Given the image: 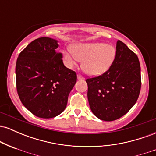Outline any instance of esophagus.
Wrapping results in <instances>:
<instances>
[{
	"label": "esophagus",
	"mask_w": 156,
	"mask_h": 156,
	"mask_svg": "<svg viewBox=\"0 0 156 156\" xmlns=\"http://www.w3.org/2000/svg\"><path fill=\"white\" fill-rule=\"evenodd\" d=\"M77 78H78V80H82V79H84V78L82 76H80V75H77Z\"/></svg>",
	"instance_id": "34e87169"
}]
</instances>
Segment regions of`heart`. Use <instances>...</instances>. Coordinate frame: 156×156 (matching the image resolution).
<instances>
[{
	"label": "heart",
	"mask_w": 156,
	"mask_h": 156,
	"mask_svg": "<svg viewBox=\"0 0 156 156\" xmlns=\"http://www.w3.org/2000/svg\"><path fill=\"white\" fill-rule=\"evenodd\" d=\"M71 51L64 53L67 65L73 67L79 61H83L82 69L92 76L106 72L116 57V48L102 42L76 44L72 46Z\"/></svg>",
	"instance_id": "obj_1"
}]
</instances>
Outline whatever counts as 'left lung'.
I'll list each match as a JSON object with an SVG mask.
<instances>
[{
  "instance_id": "8db88e82",
  "label": "left lung",
  "mask_w": 156,
  "mask_h": 156,
  "mask_svg": "<svg viewBox=\"0 0 156 156\" xmlns=\"http://www.w3.org/2000/svg\"><path fill=\"white\" fill-rule=\"evenodd\" d=\"M116 57L101 76L86 80L91 110L101 120L113 121L124 116L136 103L141 89L138 56L120 40Z\"/></svg>"
}]
</instances>
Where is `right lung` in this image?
Segmentation results:
<instances>
[{"label":"right lung","mask_w":156,"mask_h":156,"mask_svg":"<svg viewBox=\"0 0 156 156\" xmlns=\"http://www.w3.org/2000/svg\"><path fill=\"white\" fill-rule=\"evenodd\" d=\"M58 41L40 37L20 53L16 63V85L20 99L34 115L44 119L64 112L76 83V73L64 65L57 53Z\"/></svg>","instance_id":"obj_1"}]
</instances>
